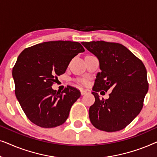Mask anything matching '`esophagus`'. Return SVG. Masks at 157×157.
Returning a JSON list of instances; mask_svg holds the SVG:
<instances>
[{"mask_svg": "<svg viewBox=\"0 0 157 157\" xmlns=\"http://www.w3.org/2000/svg\"><path fill=\"white\" fill-rule=\"evenodd\" d=\"M87 94V91H86V90H81V95H85V94Z\"/></svg>", "mask_w": 157, "mask_h": 157, "instance_id": "obj_1", "label": "esophagus"}]
</instances>
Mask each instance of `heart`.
<instances>
[{
	"mask_svg": "<svg viewBox=\"0 0 157 157\" xmlns=\"http://www.w3.org/2000/svg\"><path fill=\"white\" fill-rule=\"evenodd\" d=\"M81 83H86V82L85 80H82V81H81Z\"/></svg>",
	"mask_w": 157,
	"mask_h": 157,
	"instance_id": "b5f03b06",
	"label": "heart"
}]
</instances>
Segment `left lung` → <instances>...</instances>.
I'll return each instance as SVG.
<instances>
[{"label":"left lung","instance_id":"8db88e82","mask_svg":"<svg viewBox=\"0 0 157 157\" xmlns=\"http://www.w3.org/2000/svg\"><path fill=\"white\" fill-rule=\"evenodd\" d=\"M82 44L98 59L101 69L93 87L95 102L89 108L90 121L96 128L107 132L123 129L143 107L149 89L145 66L120 44L101 40ZM109 89H113L109 98L100 100L98 92Z\"/></svg>","mask_w":157,"mask_h":157}]
</instances>
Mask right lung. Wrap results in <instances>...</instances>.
<instances>
[{"mask_svg":"<svg viewBox=\"0 0 157 157\" xmlns=\"http://www.w3.org/2000/svg\"><path fill=\"white\" fill-rule=\"evenodd\" d=\"M84 51L78 42L56 40L29 47L18 56L12 71L15 94L28 119L36 125L53 128L66 121L80 91L68 86L61 93L51 86L73 58Z\"/></svg>","mask_w":157,"mask_h":157,"instance_id":"add662e5","label":"right lung"}]
</instances>
